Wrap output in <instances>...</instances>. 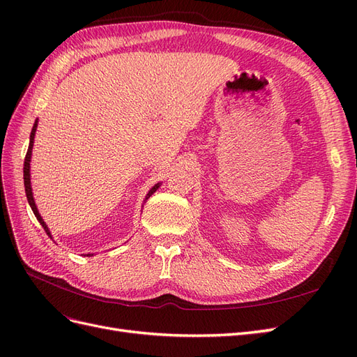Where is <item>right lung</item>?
<instances>
[{"instance_id":"1","label":"right lung","mask_w":357,"mask_h":357,"mask_svg":"<svg viewBox=\"0 0 357 357\" xmlns=\"http://www.w3.org/2000/svg\"><path fill=\"white\" fill-rule=\"evenodd\" d=\"M37 122H38V121H36L34 126H32L31 137H29V147H28V152H26L25 162H24V185H25V193H26V198H28V202H29V205H31L32 211H34L37 220L40 222V225L43 226V228H45V231L47 232V235L52 238V235H50V232H49L47 225L45 223V220H43V218H41L38 210H37V205H36V202H34V197H32V188H31V174H29V168H31V167H29V162H31V155H32V146H34V137H36V131H37ZM158 188H159V183L149 190L146 199H149L150 197H152L153 193L158 190ZM88 256H92V255H88Z\"/></svg>"}]
</instances>
